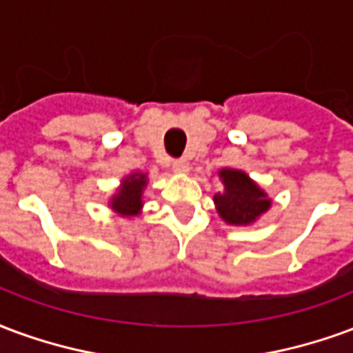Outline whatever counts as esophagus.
Masks as SVG:
<instances>
[{
  "instance_id": "34e87169",
  "label": "esophagus",
  "mask_w": 353,
  "mask_h": 353,
  "mask_svg": "<svg viewBox=\"0 0 353 353\" xmlns=\"http://www.w3.org/2000/svg\"><path fill=\"white\" fill-rule=\"evenodd\" d=\"M188 169H190V163H188V159L180 158V159H174V161H173V171H174V173H188Z\"/></svg>"
}]
</instances>
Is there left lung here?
<instances>
[{
    "instance_id": "obj_1",
    "label": "left lung",
    "mask_w": 353,
    "mask_h": 353,
    "mask_svg": "<svg viewBox=\"0 0 353 353\" xmlns=\"http://www.w3.org/2000/svg\"><path fill=\"white\" fill-rule=\"evenodd\" d=\"M223 192L214 195V205L222 220L231 225H250L271 207V199L254 180L239 169H222Z\"/></svg>"
}]
</instances>
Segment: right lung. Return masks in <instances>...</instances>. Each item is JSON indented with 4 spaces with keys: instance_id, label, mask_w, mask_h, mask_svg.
<instances>
[{
    "instance_id": "obj_1",
    "label": "right lung",
    "mask_w": 353,
    "mask_h": 353,
    "mask_svg": "<svg viewBox=\"0 0 353 353\" xmlns=\"http://www.w3.org/2000/svg\"><path fill=\"white\" fill-rule=\"evenodd\" d=\"M146 173H131L122 180V186L110 197V208L120 216H137L143 208V192H145Z\"/></svg>"
}]
</instances>
